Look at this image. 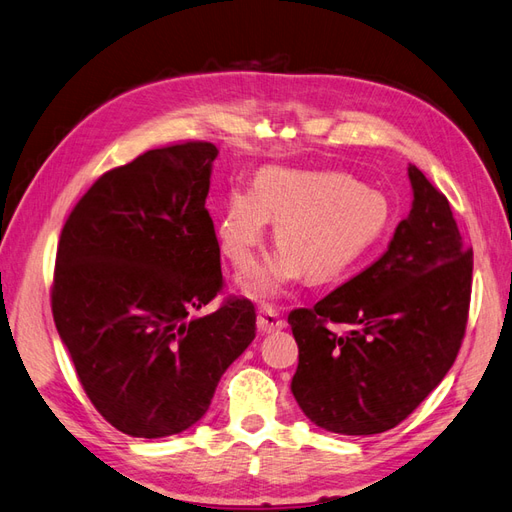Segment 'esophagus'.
Instances as JSON below:
<instances>
[{
	"label": "esophagus",
	"mask_w": 512,
	"mask_h": 512,
	"mask_svg": "<svg viewBox=\"0 0 512 512\" xmlns=\"http://www.w3.org/2000/svg\"><path fill=\"white\" fill-rule=\"evenodd\" d=\"M257 329L261 333H274V331L285 329V322L272 307H261L257 313Z\"/></svg>",
	"instance_id": "esophagus-1"
}]
</instances>
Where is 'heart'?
Instances as JSON below:
<instances>
[{
    "label": "heart",
    "mask_w": 512,
    "mask_h": 512,
    "mask_svg": "<svg viewBox=\"0 0 512 512\" xmlns=\"http://www.w3.org/2000/svg\"><path fill=\"white\" fill-rule=\"evenodd\" d=\"M268 218L277 220L281 248L242 279V290L257 300L277 296L303 274L311 283L342 277L381 244L393 207L383 192L344 173L268 166L253 190L233 186L220 207V251L238 270L255 264Z\"/></svg>",
    "instance_id": "b5f03b06"
}]
</instances>
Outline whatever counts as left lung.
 Segmentation results:
<instances>
[{
	"instance_id": "8db88e82",
	"label": "left lung",
	"mask_w": 512,
	"mask_h": 512,
	"mask_svg": "<svg viewBox=\"0 0 512 512\" xmlns=\"http://www.w3.org/2000/svg\"><path fill=\"white\" fill-rule=\"evenodd\" d=\"M409 179L411 214L383 257L287 316L298 344L294 398L339 435L398 426L443 381L465 337L474 253L445 194L417 166Z\"/></svg>"
}]
</instances>
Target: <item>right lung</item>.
Here are the masks:
<instances>
[{
  "mask_svg": "<svg viewBox=\"0 0 512 512\" xmlns=\"http://www.w3.org/2000/svg\"><path fill=\"white\" fill-rule=\"evenodd\" d=\"M218 149L188 140L103 173L64 222L51 311L90 402L131 437L177 435L207 413L255 339V307L222 290L205 209Z\"/></svg>",
  "mask_w": 512,
  "mask_h": 512,
  "instance_id": "add662e5",
  "label": "right lung"
}]
</instances>
